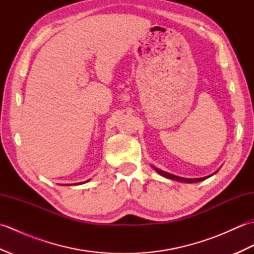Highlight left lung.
<instances>
[{"instance_id": "left-lung-1", "label": "left lung", "mask_w": 254, "mask_h": 254, "mask_svg": "<svg viewBox=\"0 0 254 254\" xmlns=\"http://www.w3.org/2000/svg\"><path fill=\"white\" fill-rule=\"evenodd\" d=\"M152 167H153V169L156 172H157V174H159L160 176L167 178V179H170V180H174V181H180V182H183V183H196V182L204 181V180L208 179L209 177H212L215 174H217V171H218V170H216V171L214 172V174L209 175V176H206V177H203V178H194V179H190V178H182V177H178V176H175V175H171V174H169V172H166L164 170H160L158 168H156V167H154V166H152Z\"/></svg>"}]
</instances>
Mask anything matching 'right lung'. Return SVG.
<instances>
[{
    "mask_svg": "<svg viewBox=\"0 0 254 254\" xmlns=\"http://www.w3.org/2000/svg\"><path fill=\"white\" fill-rule=\"evenodd\" d=\"M89 180H86V181H84V182H78V183H74L73 186H78V185H83V183H86V182H88ZM63 186V185H62ZM65 186H72V185H65Z\"/></svg>",
    "mask_w": 254,
    "mask_h": 254,
    "instance_id": "right-lung-1",
    "label": "right lung"
}]
</instances>
